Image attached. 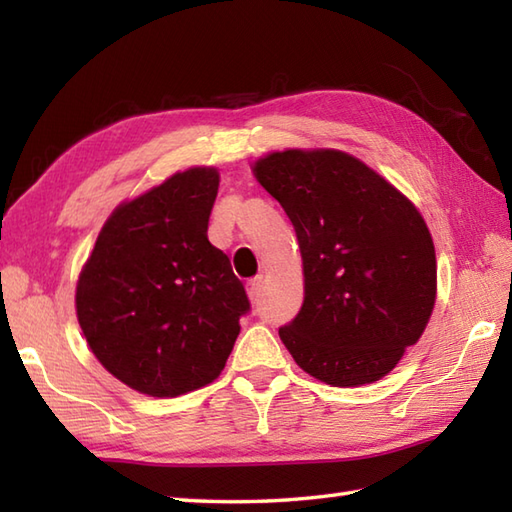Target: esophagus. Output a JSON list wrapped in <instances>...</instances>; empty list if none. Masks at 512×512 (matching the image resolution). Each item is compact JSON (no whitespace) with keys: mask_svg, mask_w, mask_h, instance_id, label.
<instances>
[{"mask_svg":"<svg viewBox=\"0 0 512 512\" xmlns=\"http://www.w3.org/2000/svg\"><path fill=\"white\" fill-rule=\"evenodd\" d=\"M262 288H264V277H262V275L248 281V284H246V290H248V297H250V301H257V299H259V295H262Z\"/></svg>","mask_w":512,"mask_h":512,"instance_id":"esophagus-1","label":"esophagus"}]
</instances>
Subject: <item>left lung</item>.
Here are the masks:
<instances>
[{
  "instance_id": "8db88e82",
  "label": "left lung",
  "mask_w": 512,
  "mask_h": 512,
  "mask_svg": "<svg viewBox=\"0 0 512 512\" xmlns=\"http://www.w3.org/2000/svg\"><path fill=\"white\" fill-rule=\"evenodd\" d=\"M253 173L284 206L303 259V306L281 341L321 383H376L436 306V248L420 211L345 151H273Z\"/></svg>"
}]
</instances>
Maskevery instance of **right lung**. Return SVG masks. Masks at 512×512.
I'll return each mask as SVG.
<instances>
[{"mask_svg":"<svg viewBox=\"0 0 512 512\" xmlns=\"http://www.w3.org/2000/svg\"><path fill=\"white\" fill-rule=\"evenodd\" d=\"M220 173L191 167L118 204L76 281L90 350L140 394L176 398L222 374L250 310L206 231Z\"/></svg>","mask_w":512,"mask_h":512,"instance_id":"obj_1","label":"right lung"}]
</instances>
